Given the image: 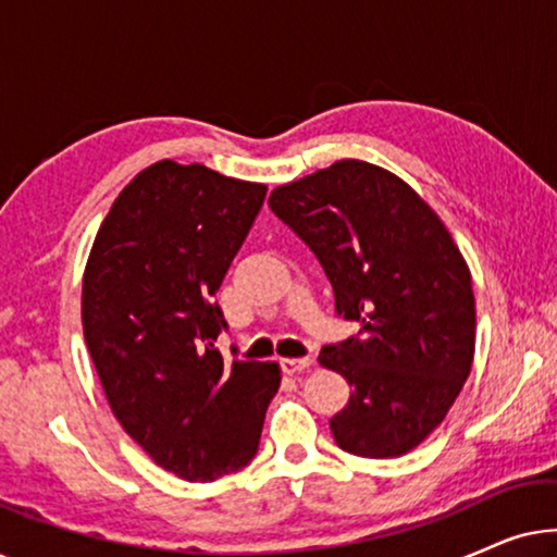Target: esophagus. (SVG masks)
Returning <instances> with one entry per match:
<instances>
[{
	"instance_id": "esophagus-1",
	"label": "esophagus",
	"mask_w": 557,
	"mask_h": 557,
	"mask_svg": "<svg viewBox=\"0 0 557 557\" xmlns=\"http://www.w3.org/2000/svg\"><path fill=\"white\" fill-rule=\"evenodd\" d=\"M311 362H314V360H311L309 355L307 357H284V360H281V370L288 372V375H294V372L309 370Z\"/></svg>"
}]
</instances>
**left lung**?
I'll return each instance as SVG.
<instances>
[{
    "label": "left lung",
    "instance_id": "left-lung-1",
    "mask_svg": "<svg viewBox=\"0 0 557 557\" xmlns=\"http://www.w3.org/2000/svg\"><path fill=\"white\" fill-rule=\"evenodd\" d=\"M269 205L322 263L334 314L360 326L319 352L352 387L330 421L334 444L364 459L408 454L444 421L474 360L459 248L406 182L360 159L273 189Z\"/></svg>",
    "mask_w": 557,
    "mask_h": 557
}]
</instances>
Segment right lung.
Returning <instances> with one entry per match:
<instances>
[{"mask_svg": "<svg viewBox=\"0 0 557 557\" xmlns=\"http://www.w3.org/2000/svg\"><path fill=\"white\" fill-rule=\"evenodd\" d=\"M265 187L202 164H151L106 215L83 276V334L121 429L159 467L215 482L250 463L276 362H225L215 296Z\"/></svg>", "mask_w": 557, "mask_h": 557, "instance_id": "obj_1", "label": "right lung"}]
</instances>
